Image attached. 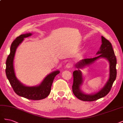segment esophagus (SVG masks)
Masks as SVG:
<instances>
[{"label": "esophagus", "instance_id": "34e87169", "mask_svg": "<svg viewBox=\"0 0 123 123\" xmlns=\"http://www.w3.org/2000/svg\"><path fill=\"white\" fill-rule=\"evenodd\" d=\"M66 67L67 68H71L72 67V66H73V64L72 62H68V63H67V65H66Z\"/></svg>", "mask_w": 123, "mask_h": 123}]
</instances>
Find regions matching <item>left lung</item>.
<instances>
[{
	"instance_id": "left-lung-1",
	"label": "left lung",
	"mask_w": 123,
	"mask_h": 123,
	"mask_svg": "<svg viewBox=\"0 0 123 123\" xmlns=\"http://www.w3.org/2000/svg\"><path fill=\"white\" fill-rule=\"evenodd\" d=\"M102 44L100 50L96 54H99L96 57L91 58H85L78 62L75 65L77 70L74 71L73 73V83L72 85V91L74 95L80 100L83 101L92 102L98 100L105 96L110 92L111 87L116 79L117 77V58L111 43L104 37L102 36ZM99 58H106L110 63V79L104 86L100 91L94 94H85L80 89V85L82 83V76L80 68L92 63Z\"/></svg>"
}]
</instances>
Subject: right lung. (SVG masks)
I'll return each instance as SVG.
<instances>
[{
	"instance_id": "1",
	"label": "right lung",
	"mask_w": 123,
	"mask_h": 123,
	"mask_svg": "<svg viewBox=\"0 0 123 123\" xmlns=\"http://www.w3.org/2000/svg\"><path fill=\"white\" fill-rule=\"evenodd\" d=\"M31 33H26L18 36L11 44L10 53L6 61V73L7 78L14 92L19 96L32 100H40L45 98L49 95L55 77L59 73L55 71L47 75L39 86L28 87L21 84L15 76L13 66V61L17 47L22 43L24 38L31 36Z\"/></svg>"
}]
</instances>
